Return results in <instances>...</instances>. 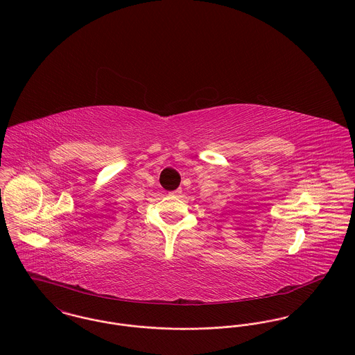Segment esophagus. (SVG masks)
<instances>
[{
    "label": "esophagus",
    "instance_id": "1",
    "mask_svg": "<svg viewBox=\"0 0 355 355\" xmlns=\"http://www.w3.org/2000/svg\"><path fill=\"white\" fill-rule=\"evenodd\" d=\"M182 193V189H178V190H175V191H171L169 194H173V196H178V194H180Z\"/></svg>",
    "mask_w": 355,
    "mask_h": 355
}]
</instances>
